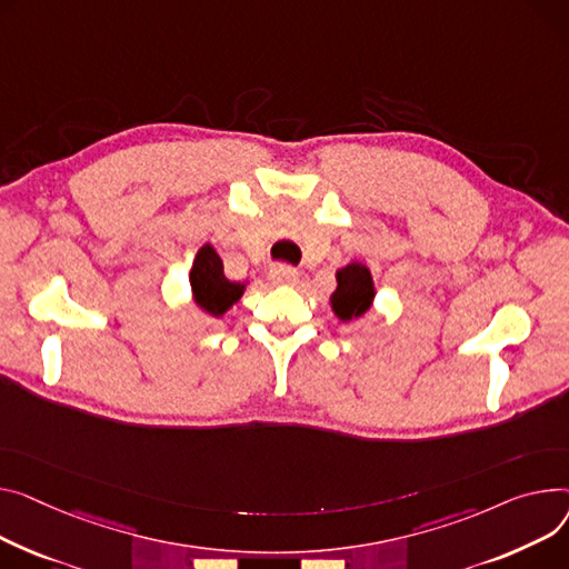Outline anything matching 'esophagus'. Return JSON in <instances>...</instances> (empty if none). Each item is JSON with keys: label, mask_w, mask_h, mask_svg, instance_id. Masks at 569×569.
<instances>
[{"label": "esophagus", "mask_w": 569, "mask_h": 569, "mask_svg": "<svg viewBox=\"0 0 569 569\" xmlns=\"http://www.w3.org/2000/svg\"><path fill=\"white\" fill-rule=\"evenodd\" d=\"M299 279L297 270L288 268V264H274V268L270 270V281L274 286H295Z\"/></svg>", "instance_id": "obj_1"}]
</instances>
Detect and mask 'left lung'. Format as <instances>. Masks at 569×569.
<instances>
[{
  "label": "left lung",
  "mask_w": 569,
  "mask_h": 569,
  "mask_svg": "<svg viewBox=\"0 0 569 569\" xmlns=\"http://www.w3.org/2000/svg\"><path fill=\"white\" fill-rule=\"evenodd\" d=\"M336 283L338 286L331 292L329 301L338 320L350 322L370 309L375 299V286L366 264L350 262L346 268H340L336 272Z\"/></svg>",
  "instance_id": "1"
}]
</instances>
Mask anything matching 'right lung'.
Instances as JSON below:
<instances>
[{
    "label": "right lung",
    "mask_w": 569,
    "mask_h": 569,
    "mask_svg": "<svg viewBox=\"0 0 569 569\" xmlns=\"http://www.w3.org/2000/svg\"><path fill=\"white\" fill-rule=\"evenodd\" d=\"M189 286H192L197 305L214 318L229 311L247 288L244 283L223 277V262L212 244H203L197 251L192 272H189Z\"/></svg>",
    "instance_id": "add662e5"
}]
</instances>
